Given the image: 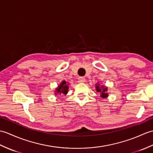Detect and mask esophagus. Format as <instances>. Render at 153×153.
I'll return each mask as SVG.
<instances>
[{
    "mask_svg": "<svg viewBox=\"0 0 153 153\" xmlns=\"http://www.w3.org/2000/svg\"><path fill=\"white\" fill-rule=\"evenodd\" d=\"M85 82V79L83 77H80L78 78V82L79 83H83Z\"/></svg>",
    "mask_w": 153,
    "mask_h": 153,
    "instance_id": "34e87169",
    "label": "esophagus"
}]
</instances>
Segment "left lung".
<instances>
[{
  "label": "left lung",
  "mask_w": 153,
  "mask_h": 153,
  "mask_svg": "<svg viewBox=\"0 0 153 153\" xmlns=\"http://www.w3.org/2000/svg\"><path fill=\"white\" fill-rule=\"evenodd\" d=\"M95 88L97 91L100 93V97L102 98L105 99L108 96V93H106L107 91H108V89H107L106 87L100 85V83L98 82L97 84H95Z\"/></svg>",
  "instance_id": "1"
}]
</instances>
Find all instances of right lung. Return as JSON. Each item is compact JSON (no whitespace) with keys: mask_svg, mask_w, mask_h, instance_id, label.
Returning <instances> with one entry per match:
<instances>
[{"mask_svg":"<svg viewBox=\"0 0 153 153\" xmlns=\"http://www.w3.org/2000/svg\"><path fill=\"white\" fill-rule=\"evenodd\" d=\"M68 85H69V84H68V83H67L66 81H62L56 89V91H55V95H57V94L60 95L61 93L64 94V95H66L68 92Z\"/></svg>","mask_w":153,"mask_h":153,"instance_id":"obj_1","label":"right lung"}]
</instances>
